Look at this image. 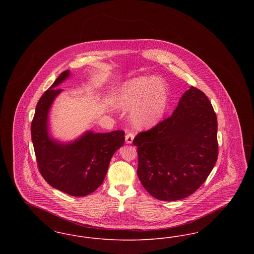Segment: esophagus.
Returning <instances> with one entry per match:
<instances>
[{
    "label": "esophagus",
    "mask_w": 254,
    "mask_h": 254,
    "mask_svg": "<svg viewBox=\"0 0 254 254\" xmlns=\"http://www.w3.org/2000/svg\"><path fill=\"white\" fill-rule=\"evenodd\" d=\"M133 139H134V134L133 133L128 132L126 135L127 144H132Z\"/></svg>",
    "instance_id": "esophagus-1"
}]
</instances>
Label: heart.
Wrapping results in <instances>:
<instances>
[{
  "mask_svg": "<svg viewBox=\"0 0 254 254\" xmlns=\"http://www.w3.org/2000/svg\"><path fill=\"white\" fill-rule=\"evenodd\" d=\"M169 103V87L157 76H140L121 85L116 106L130 110V120L136 128H150L164 118Z\"/></svg>",
  "mask_w": 254,
  "mask_h": 254,
  "instance_id": "1",
  "label": "heart"
}]
</instances>
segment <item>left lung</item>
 Wrapping results in <instances>:
<instances>
[{
    "mask_svg": "<svg viewBox=\"0 0 254 254\" xmlns=\"http://www.w3.org/2000/svg\"><path fill=\"white\" fill-rule=\"evenodd\" d=\"M137 174L146 191L162 201L195 192L218 157L217 117L205 93L190 86L168 119L133 140Z\"/></svg>",
    "mask_w": 254,
    "mask_h": 254,
    "instance_id": "obj_1",
    "label": "left lung"
}]
</instances>
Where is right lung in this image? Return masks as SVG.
<instances>
[{"label": "right lung", "mask_w": 254, "mask_h": 254, "mask_svg": "<svg viewBox=\"0 0 254 254\" xmlns=\"http://www.w3.org/2000/svg\"><path fill=\"white\" fill-rule=\"evenodd\" d=\"M69 77V70L61 73L40 98L31 123V138L37 164L45 180L56 190L80 197L93 192L102 185L111 158L125 143V132L86 130L69 142H61L51 135L49 111L64 91L58 86Z\"/></svg>", "instance_id": "1"}]
</instances>
